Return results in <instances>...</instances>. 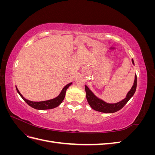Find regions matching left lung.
Listing matches in <instances>:
<instances>
[{
	"instance_id": "1",
	"label": "left lung",
	"mask_w": 155,
	"mask_h": 155,
	"mask_svg": "<svg viewBox=\"0 0 155 155\" xmlns=\"http://www.w3.org/2000/svg\"><path fill=\"white\" fill-rule=\"evenodd\" d=\"M132 62L133 64L134 61L132 59ZM137 85V74L135 75V79L134 82V85H133L129 92L127 94L126 97L122 101H121L116 104H107V103L104 101L103 100L97 98L96 96L94 95V94L89 90V88L85 85V91H86V97L88 104L95 110L105 112V113H112L120 110L125 106V105L128 102L130 99L136 91Z\"/></svg>"
}]
</instances>
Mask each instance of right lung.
Instances as JSON below:
<instances>
[{
	"mask_svg": "<svg viewBox=\"0 0 155 155\" xmlns=\"http://www.w3.org/2000/svg\"><path fill=\"white\" fill-rule=\"evenodd\" d=\"M72 83H70L67 85L65 86L63 90L61 92L60 94L56 97L55 98H54L52 100H47V101H29L23 97L22 96L21 94L20 93V92L18 91V90L17 89V88L16 87L17 91L18 92V93L19 94V95L21 96V97L22 98L24 101L26 103V104L30 105V107L34 108L35 109H38V110H45V109H53V108H55L56 107H58V105H59L61 102L63 101L64 96H65V94H66V91L67 89L69 87V86L71 85Z\"/></svg>",
	"mask_w": 155,
	"mask_h": 155,
	"instance_id": "add662e5",
	"label": "right lung"
}]
</instances>
